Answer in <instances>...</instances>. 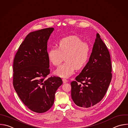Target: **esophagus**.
<instances>
[{
  "mask_svg": "<svg viewBox=\"0 0 128 128\" xmlns=\"http://www.w3.org/2000/svg\"><path fill=\"white\" fill-rule=\"evenodd\" d=\"M62 80H63V82L64 83H67V82H68V80H67L66 79H65V78H63V79H62Z\"/></svg>",
  "mask_w": 128,
  "mask_h": 128,
  "instance_id": "esophagus-1",
  "label": "esophagus"
}]
</instances>
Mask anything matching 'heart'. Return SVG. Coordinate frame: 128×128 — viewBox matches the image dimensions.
Returning a JSON list of instances; mask_svg holds the SVG:
<instances>
[{"label":"heart","mask_w":128,"mask_h":128,"mask_svg":"<svg viewBox=\"0 0 128 128\" xmlns=\"http://www.w3.org/2000/svg\"><path fill=\"white\" fill-rule=\"evenodd\" d=\"M90 47L86 42L77 36H70L61 39L58 42V48L53 47L48 52L49 62L54 66H59L54 73L59 77L67 78L71 76L76 69L86 65L90 56Z\"/></svg>","instance_id":"heart-1"}]
</instances>
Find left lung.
<instances>
[{
	"instance_id": "1",
	"label": "left lung",
	"mask_w": 128,
	"mask_h": 128,
	"mask_svg": "<svg viewBox=\"0 0 128 128\" xmlns=\"http://www.w3.org/2000/svg\"><path fill=\"white\" fill-rule=\"evenodd\" d=\"M111 72L109 51L98 33L88 62L76 80L71 82V98L75 104L88 108L100 102L111 81Z\"/></svg>"
}]
</instances>
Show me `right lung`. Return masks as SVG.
Masks as SVG:
<instances>
[{
    "label": "right lung",
    "instance_id": "obj_1",
    "mask_svg": "<svg viewBox=\"0 0 128 128\" xmlns=\"http://www.w3.org/2000/svg\"><path fill=\"white\" fill-rule=\"evenodd\" d=\"M53 28L30 32L20 45L14 60L13 85L22 102L31 110L42 113L53 105L55 93L63 83L50 73L47 42Z\"/></svg>",
    "mask_w": 128,
    "mask_h": 128
}]
</instances>
